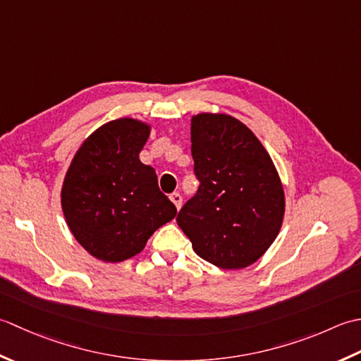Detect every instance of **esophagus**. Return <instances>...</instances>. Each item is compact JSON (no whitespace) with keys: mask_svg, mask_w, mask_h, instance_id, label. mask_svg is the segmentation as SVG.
<instances>
[{"mask_svg":"<svg viewBox=\"0 0 361 361\" xmlns=\"http://www.w3.org/2000/svg\"><path fill=\"white\" fill-rule=\"evenodd\" d=\"M170 200L173 201V204L176 205V209H180V205H182V196L179 195V193H176V191H174V193H171L170 195Z\"/></svg>","mask_w":361,"mask_h":361,"instance_id":"1","label":"esophagus"}]
</instances>
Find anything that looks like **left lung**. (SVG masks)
<instances>
[{
	"mask_svg": "<svg viewBox=\"0 0 361 361\" xmlns=\"http://www.w3.org/2000/svg\"><path fill=\"white\" fill-rule=\"evenodd\" d=\"M196 195L178 213L201 259L223 269L257 262L281 231L285 196L276 166L251 129L233 116L191 120Z\"/></svg>",
	"mask_w": 361,
	"mask_h": 361,
	"instance_id": "left-lung-1",
	"label": "left lung"
}]
</instances>
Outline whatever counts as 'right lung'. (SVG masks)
Returning <instances> with one entry per match:
<instances>
[{
	"label": "right lung",
	"instance_id": "obj_1",
	"mask_svg": "<svg viewBox=\"0 0 361 361\" xmlns=\"http://www.w3.org/2000/svg\"><path fill=\"white\" fill-rule=\"evenodd\" d=\"M149 126L132 118L106 123L80 145L65 176L62 210L75 238L104 262L143 251L160 226L176 216L154 168L138 159Z\"/></svg>",
	"mask_w": 361,
	"mask_h": 361
}]
</instances>
